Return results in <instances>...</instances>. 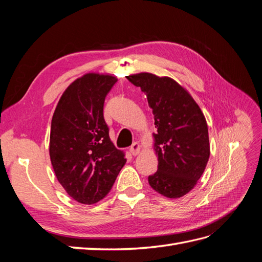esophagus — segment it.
<instances>
[{"instance_id": "34e87169", "label": "esophagus", "mask_w": 262, "mask_h": 262, "mask_svg": "<svg viewBox=\"0 0 262 262\" xmlns=\"http://www.w3.org/2000/svg\"><path fill=\"white\" fill-rule=\"evenodd\" d=\"M130 152L133 156L139 155V153L141 152V145L139 142H134V143L130 146Z\"/></svg>"}]
</instances>
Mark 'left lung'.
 Here are the masks:
<instances>
[{"label": "left lung", "mask_w": 262, "mask_h": 262, "mask_svg": "<svg viewBox=\"0 0 262 262\" xmlns=\"http://www.w3.org/2000/svg\"><path fill=\"white\" fill-rule=\"evenodd\" d=\"M126 78L145 93L154 114L158 166L148 184L169 199L181 198L194 188L210 157L204 115L188 91L168 76L142 72Z\"/></svg>", "instance_id": "left-lung-1"}]
</instances>
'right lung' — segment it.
Here are the masks:
<instances>
[{"label": "right lung", "instance_id": "add662e5", "mask_svg": "<svg viewBox=\"0 0 262 262\" xmlns=\"http://www.w3.org/2000/svg\"><path fill=\"white\" fill-rule=\"evenodd\" d=\"M117 81L98 73L76 78L52 117L49 154L54 173L67 193L83 204L104 199L126 162L104 119L105 98Z\"/></svg>", "mask_w": 262, "mask_h": 262}]
</instances>
